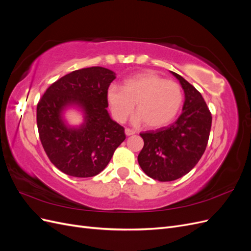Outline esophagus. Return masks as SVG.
<instances>
[{
	"mask_svg": "<svg viewBox=\"0 0 251 251\" xmlns=\"http://www.w3.org/2000/svg\"><path fill=\"white\" fill-rule=\"evenodd\" d=\"M125 132H126V136H131V135H134V134H135V131L130 130V128H126Z\"/></svg>",
	"mask_w": 251,
	"mask_h": 251,
	"instance_id": "obj_1",
	"label": "esophagus"
}]
</instances>
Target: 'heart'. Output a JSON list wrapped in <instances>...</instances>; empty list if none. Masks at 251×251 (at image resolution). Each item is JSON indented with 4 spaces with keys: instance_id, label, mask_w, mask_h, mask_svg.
I'll return each instance as SVG.
<instances>
[{
    "instance_id": "1",
    "label": "heart",
    "mask_w": 251,
    "mask_h": 251,
    "mask_svg": "<svg viewBox=\"0 0 251 251\" xmlns=\"http://www.w3.org/2000/svg\"><path fill=\"white\" fill-rule=\"evenodd\" d=\"M107 100L114 118L123 123L135 108L132 124L143 123L151 128L168 126L177 116L183 102L179 83L165 80L153 72H141L126 78L124 87L112 83L107 89Z\"/></svg>"
}]
</instances>
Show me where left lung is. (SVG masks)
Here are the masks:
<instances>
[{
    "label": "left lung",
    "instance_id": "8db88e82",
    "mask_svg": "<svg viewBox=\"0 0 251 251\" xmlns=\"http://www.w3.org/2000/svg\"><path fill=\"white\" fill-rule=\"evenodd\" d=\"M184 91L182 113L173 125L140 136L144 146L138 163L149 177L174 181L184 176L202 157L211 127V114L202 95L181 75L170 71Z\"/></svg>",
    "mask_w": 251,
    "mask_h": 251
}]
</instances>
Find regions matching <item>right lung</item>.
I'll return each mask as SVG.
<instances>
[{"mask_svg": "<svg viewBox=\"0 0 251 251\" xmlns=\"http://www.w3.org/2000/svg\"><path fill=\"white\" fill-rule=\"evenodd\" d=\"M116 73L103 67L73 71L47 89L36 108L40 139L50 161L72 177L96 176L126 139L125 128L107 110V89ZM79 111L83 123L72 126L65 113Z\"/></svg>", "mask_w": 251, "mask_h": 251, "instance_id": "1", "label": "right lung"}]
</instances>
